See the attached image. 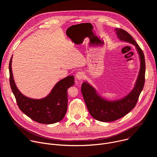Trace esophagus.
<instances>
[{
	"label": "esophagus",
	"instance_id": "1",
	"mask_svg": "<svg viewBox=\"0 0 157 157\" xmlns=\"http://www.w3.org/2000/svg\"><path fill=\"white\" fill-rule=\"evenodd\" d=\"M84 73L83 72H82V71H80V72H78L77 73V74H76V78L78 79V80H82L83 78V77H84Z\"/></svg>",
	"mask_w": 157,
	"mask_h": 157
}]
</instances>
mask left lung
I'll list each match as a JSON object with an SVG mask.
<instances>
[{"label": "left lung", "mask_w": 157, "mask_h": 157, "mask_svg": "<svg viewBox=\"0 0 157 157\" xmlns=\"http://www.w3.org/2000/svg\"><path fill=\"white\" fill-rule=\"evenodd\" d=\"M115 31L119 39L136 47L141 60V67L133 90L119 100L107 101L98 95L95 90L88 83H82L81 91L89 112L95 120L104 122L115 121L123 117L135 107L145 80V60L142 50L127 31L121 29H115Z\"/></svg>", "instance_id": "1"}]
</instances>
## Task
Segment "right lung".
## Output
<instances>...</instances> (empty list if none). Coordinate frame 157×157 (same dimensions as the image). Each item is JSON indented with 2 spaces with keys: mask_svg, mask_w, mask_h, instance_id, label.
Masks as SVG:
<instances>
[{
  "mask_svg": "<svg viewBox=\"0 0 157 157\" xmlns=\"http://www.w3.org/2000/svg\"><path fill=\"white\" fill-rule=\"evenodd\" d=\"M12 58L9 62V81L20 110L32 120L40 124H52L62 120L67 110V90L74 85V77L68 76L59 81L50 94L44 98H29L22 95L17 88L12 72Z\"/></svg>",
  "mask_w": 157,
  "mask_h": 157,
  "instance_id": "right-lung-1",
  "label": "right lung"
}]
</instances>
